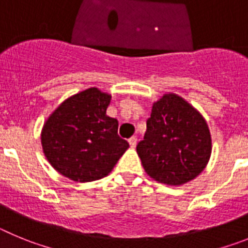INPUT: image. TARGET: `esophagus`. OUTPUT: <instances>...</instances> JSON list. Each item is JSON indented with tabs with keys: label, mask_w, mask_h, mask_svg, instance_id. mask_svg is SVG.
I'll return each mask as SVG.
<instances>
[{
	"label": "esophagus",
	"mask_w": 248,
	"mask_h": 248,
	"mask_svg": "<svg viewBox=\"0 0 248 248\" xmlns=\"http://www.w3.org/2000/svg\"><path fill=\"white\" fill-rule=\"evenodd\" d=\"M137 143H138L137 137H131L130 139H129V144H130L131 148H135V146H137Z\"/></svg>",
	"instance_id": "esophagus-1"
}]
</instances>
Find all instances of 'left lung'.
<instances>
[{
	"mask_svg": "<svg viewBox=\"0 0 248 248\" xmlns=\"http://www.w3.org/2000/svg\"><path fill=\"white\" fill-rule=\"evenodd\" d=\"M137 151L149 176L168 185H181L205 169L211 135L196 109L176 94H165L153 105Z\"/></svg>",
	"mask_w": 248,
	"mask_h": 248,
	"instance_id": "8db88e82",
	"label": "left lung"
}]
</instances>
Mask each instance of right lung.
<instances>
[{
    "mask_svg": "<svg viewBox=\"0 0 248 248\" xmlns=\"http://www.w3.org/2000/svg\"><path fill=\"white\" fill-rule=\"evenodd\" d=\"M111 97L89 88L59 105L42 130V146L49 164L73 181L107 176L129 143L118 135V120L107 115Z\"/></svg>",
    "mask_w": 248,
    "mask_h": 248,
    "instance_id": "1",
    "label": "right lung"
}]
</instances>
